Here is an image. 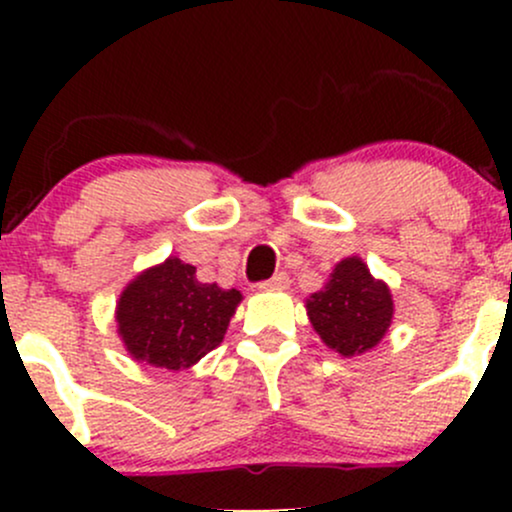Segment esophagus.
Wrapping results in <instances>:
<instances>
[{"label":"esophagus","instance_id":"34e87169","mask_svg":"<svg viewBox=\"0 0 512 512\" xmlns=\"http://www.w3.org/2000/svg\"><path fill=\"white\" fill-rule=\"evenodd\" d=\"M287 287H289L287 272H277V275L272 277V280L262 282V285H260V289H287Z\"/></svg>","mask_w":512,"mask_h":512}]
</instances>
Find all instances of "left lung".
Listing matches in <instances>:
<instances>
[{
	"label": "left lung",
	"instance_id": "obj_1",
	"mask_svg": "<svg viewBox=\"0 0 512 512\" xmlns=\"http://www.w3.org/2000/svg\"><path fill=\"white\" fill-rule=\"evenodd\" d=\"M314 332L337 354L361 356L386 337L394 319V297L361 257H344L327 285L304 302Z\"/></svg>",
	"mask_w": 512,
	"mask_h": 512
}]
</instances>
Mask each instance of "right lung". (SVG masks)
<instances>
[{
	"mask_svg": "<svg viewBox=\"0 0 512 512\" xmlns=\"http://www.w3.org/2000/svg\"><path fill=\"white\" fill-rule=\"evenodd\" d=\"M240 302V289L200 282L193 265L168 257L123 287L116 302L118 337L136 361L190 369L220 347Z\"/></svg>",
	"mask_w": 512,
	"mask_h": 512,
	"instance_id": "1",
	"label": "right lung"
}]
</instances>
